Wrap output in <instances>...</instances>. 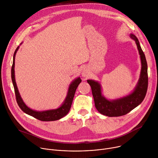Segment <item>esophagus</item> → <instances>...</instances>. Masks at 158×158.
<instances>
[{"mask_svg": "<svg viewBox=\"0 0 158 158\" xmlns=\"http://www.w3.org/2000/svg\"><path fill=\"white\" fill-rule=\"evenodd\" d=\"M81 75L84 78H87L89 76V71L87 67H85L82 69Z\"/></svg>", "mask_w": 158, "mask_h": 158, "instance_id": "1", "label": "esophagus"}]
</instances>
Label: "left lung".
<instances>
[{"mask_svg":"<svg viewBox=\"0 0 158 158\" xmlns=\"http://www.w3.org/2000/svg\"><path fill=\"white\" fill-rule=\"evenodd\" d=\"M130 37L137 45L141 62L139 79L133 91L128 95L116 99L110 100L102 94V87L98 81L87 80L91 85L95 106L99 113L109 117H118L125 115L138 106L144 100L148 89V65L145 55L136 35L131 34Z\"/></svg>","mask_w":158,"mask_h":158,"instance_id":"8db88e82","label":"left lung"}]
</instances>
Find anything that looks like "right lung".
I'll return each mask as SVG.
<instances>
[{
	"label": "right lung",
	"mask_w": 158,
	"mask_h": 158,
	"mask_svg": "<svg viewBox=\"0 0 158 158\" xmlns=\"http://www.w3.org/2000/svg\"><path fill=\"white\" fill-rule=\"evenodd\" d=\"M22 44V42L20 44V45ZM19 49V46H18L16 49V50L14 52V56H13V63L12 66V69H11V77L12 81L13 83V85L15 90V94L16 97V101L17 102L19 106V107L22 109V110L26 114L30 115L40 121H56L61 119L62 118L66 116L68 113L72 103L73 101L74 97V94L76 91V89L77 88L79 84L81 82V79L79 77L71 82L70 84L68 91H67V96L62 102V104L60 105V107H59L57 109H50V110H42V111H38L35 110L30 107H29L22 100L20 93L19 92V90L17 86V84L15 82V71H14V67H15V57L16 55V53L17 51Z\"/></svg>",
	"instance_id": "obj_1"
}]
</instances>
